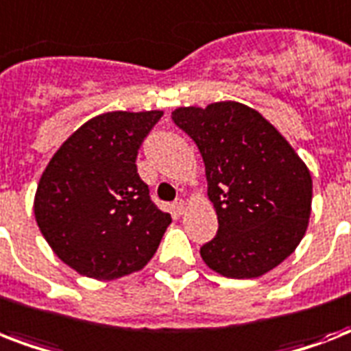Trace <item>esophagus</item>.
Wrapping results in <instances>:
<instances>
[{
  "mask_svg": "<svg viewBox=\"0 0 351 351\" xmlns=\"http://www.w3.org/2000/svg\"><path fill=\"white\" fill-rule=\"evenodd\" d=\"M184 209H186V204H184L182 198H178V200L173 202V211H175V215H182L184 213Z\"/></svg>",
  "mask_w": 351,
  "mask_h": 351,
  "instance_id": "obj_1",
  "label": "esophagus"
}]
</instances>
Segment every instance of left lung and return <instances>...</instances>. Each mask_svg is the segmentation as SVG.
<instances>
[{
    "label": "left lung",
    "mask_w": 351,
    "mask_h": 351,
    "mask_svg": "<svg viewBox=\"0 0 351 351\" xmlns=\"http://www.w3.org/2000/svg\"><path fill=\"white\" fill-rule=\"evenodd\" d=\"M173 121L197 143L219 231L200 247L230 278H255L299 245L311 213V175L286 138L255 109L217 101L180 107Z\"/></svg>",
    "instance_id": "left-lung-1"
}]
</instances>
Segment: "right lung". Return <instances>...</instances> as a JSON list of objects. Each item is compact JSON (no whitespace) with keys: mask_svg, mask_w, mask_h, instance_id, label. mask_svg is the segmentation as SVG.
I'll return each mask as SVG.
<instances>
[{"mask_svg":"<svg viewBox=\"0 0 351 351\" xmlns=\"http://www.w3.org/2000/svg\"><path fill=\"white\" fill-rule=\"evenodd\" d=\"M162 111L106 112L63 142L38 184L41 234L67 266L98 280L142 269L171 224L136 169Z\"/></svg>","mask_w":351,"mask_h":351,"instance_id":"obj_1","label":"right lung"}]
</instances>
